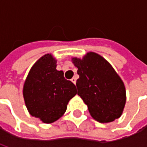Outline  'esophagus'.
I'll list each match as a JSON object with an SVG mask.
<instances>
[{
    "label": "esophagus",
    "mask_w": 147,
    "mask_h": 147,
    "mask_svg": "<svg viewBox=\"0 0 147 147\" xmlns=\"http://www.w3.org/2000/svg\"><path fill=\"white\" fill-rule=\"evenodd\" d=\"M71 80V82H72L74 84H76V77H73V78H72Z\"/></svg>",
    "instance_id": "1"
}]
</instances>
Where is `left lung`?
I'll return each instance as SVG.
<instances>
[{
  "label": "left lung",
  "instance_id": "left-lung-1",
  "mask_svg": "<svg viewBox=\"0 0 147 147\" xmlns=\"http://www.w3.org/2000/svg\"><path fill=\"white\" fill-rule=\"evenodd\" d=\"M71 61L80 76L77 94L93 119L105 123L120 117L126 103V89L113 66L94 52L87 53L82 59L72 57Z\"/></svg>",
  "mask_w": 147,
  "mask_h": 147
}]
</instances>
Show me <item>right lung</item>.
I'll return each instance as SVG.
<instances>
[{
	"label": "right lung",
	"instance_id": "add662e5",
	"mask_svg": "<svg viewBox=\"0 0 147 147\" xmlns=\"http://www.w3.org/2000/svg\"><path fill=\"white\" fill-rule=\"evenodd\" d=\"M56 67L57 60L53 55L42 56L31 67L23 88L29 113L45 123L60 119L68 102L77 94L76 86Z\"/></svg>",
	"mask_w": 147,
	"mask_h": 147
}]
</instances>
